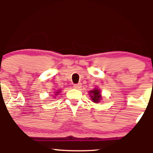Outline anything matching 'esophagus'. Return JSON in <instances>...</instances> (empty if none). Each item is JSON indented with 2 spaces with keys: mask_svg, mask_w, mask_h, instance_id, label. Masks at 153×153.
<instances>
[{
  "mask_svg": "<svg viewBox=\"0 0 153 153\" xmlns=\"http://www.w3.org/2000/svg\"><path fill=\"white\" fill-rule=\"evenodd\" d=\"M81 86H82V84L81 83L74 84V85H73V87H74V88H75V89L80 88H81Z\"/></svg>",
  "mask_w": 153,
  "mask_h": 153,
  "instance_id": "34e87169",
  "label": "esophagus"
}]
</instances>
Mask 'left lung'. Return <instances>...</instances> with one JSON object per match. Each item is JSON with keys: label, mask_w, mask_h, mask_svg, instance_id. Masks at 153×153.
Here are the masks:
<instances>
[{"label": "left lung", "mask_w": 153, "mask_h": 153, "mask_svg": "<svg viewBox=\"0 0 153 153\" xmlns=\"http://www.w3.org/2000/svg\"><path fill=\"white\" fill-rule=\"evenodd\" d=\"M89 95L91 96V99L94 103H99L101 99V94H100V90L97 88H95L93 91H89Z\"/></svg>", "instance_id": "1"}]
</instances>
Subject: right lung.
<instances>
[{
    "mask_svg": "<svg viewBox=\"0 0 153 153\" xmlns=\"http://www.w3.org/2000/svg\"><path fill=\"white\" fill-rule=\"evenodd\" d=\"M59 91H58V92H56V96H57V94H59Z\"/></svg>",
    "mask_w": 153,
    "mask_h": 153,
    "instance_id": "1",
    "label": "right lung"
}]
</instances>
